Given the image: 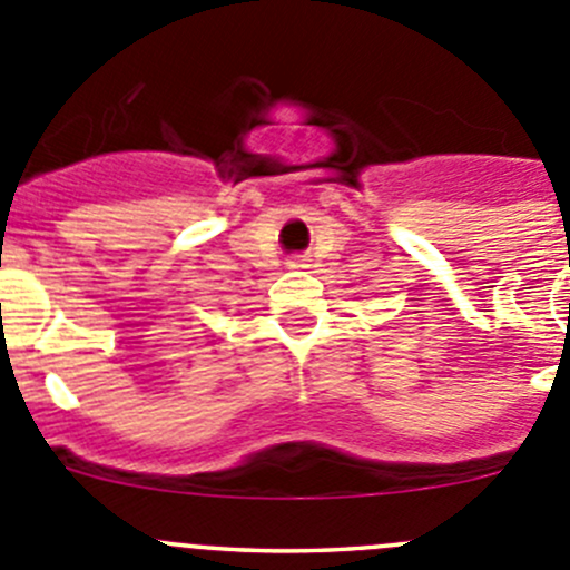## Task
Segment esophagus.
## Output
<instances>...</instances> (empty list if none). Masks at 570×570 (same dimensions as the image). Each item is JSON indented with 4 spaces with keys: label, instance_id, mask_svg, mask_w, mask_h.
<instances>
[{
    "label": "esophagus",
    "instance_id": "1",
    "mask_svg": "<svg viewBox=\"0 0 570 570\" xmlns=\"http://www.w3.org/2000/svg\"><path fill=\"white\" fill-rule=\"evenodd\" d=\"M286 267H289V269H308V267H312V258L295 256V258H289V262H286Z\"/></svg>",
    "mask_w": 570,
    "mask_h": 570
}]
</instances>
